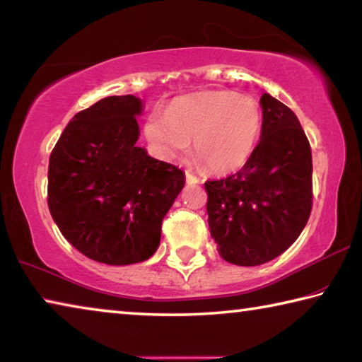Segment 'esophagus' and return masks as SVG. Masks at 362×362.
I'll return each instance as SVG.
<instances>
[{"label": "esophagus", "instance_id": "34e87169", "mask_svg": "<svg viewBox=\"0 0 362 362\" xmlns=\"http://www.w3.org/2000/svg\"><path fill=\"white\" fill-rule=\"evenodd\" d=\"M185 179H187V183H189V185H194V183H199V179L196 175H193L189 170H185Z\"/></svg>", "mask_w": 362, "mask_h": 362}]
</instances>
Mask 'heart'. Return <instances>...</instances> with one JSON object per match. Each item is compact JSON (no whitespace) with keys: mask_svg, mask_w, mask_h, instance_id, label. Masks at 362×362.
I'll return each instance as SVG.
<instances>
[{"mask_svg":"<svg viewBox=\"0 0 362 362\" xmlns=\"http://www.w3.org/2000/svg\"><path fill=\"white\" fill-rule=\"evenodd\" d=\"M259 104L247 95L207 90L177 98L166 114L152 112L144 136L155 158L174 161L185 155L193 139L194 153L214 173L244 166L261 134Z\"/></svg>","mask_w":362,"mask_h":362,"instance_id":"obj_1","label":"heart"}]
</instances>
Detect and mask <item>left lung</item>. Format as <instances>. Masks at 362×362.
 Here are the masks:
<instances>
[{
	"label": "left lung",
	"instance_id": "1",
	"mask_svg": "<svg viewBox=\"0 0 362 362\" xmlns=\"http://www.w3.org/2000/svg\"><path fill=\"white\" fill-rule=\"evenodd\" d=\"M261 139L235 174L204 183L209 228L218 253L238 266L277 258L312 212V150L298 117L271 95L261 96Z\"/></svg>",
	"mask_w": 362,
	"mask_h": 362
}]
</instances>
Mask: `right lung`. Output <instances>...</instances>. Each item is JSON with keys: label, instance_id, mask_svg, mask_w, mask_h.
Wrapping results in <instances>:
<instances>
[{"label": "right lung", "instance_id": "add662e5", "mask_svg": "<svg viewBox=\"0 0 362 362\" xmlns=\"http://www.w3.org/2000/svg\"><path fill=\"white\" fill-rule=\"evenodd\" d=\"M142 110L133 95L107 96L72 117L49 160L47 204L72 247L112 266L148 259L185 174L136 146Z\"/></svg>", "mask_w": 362, "mask_h": 362}]
</instances>
